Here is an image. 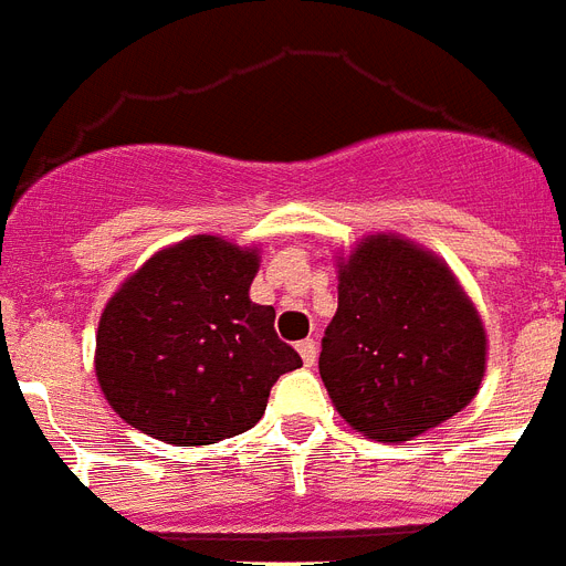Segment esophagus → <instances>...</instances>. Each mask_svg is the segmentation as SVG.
I'll use <instances>...</instances> for the list:
<instances>
[{"label": "esophagus", "mask_w": 566, "mask_h": 566, "mask_svg": "<svg viewBox=\"0 0 566 566\" xmlns=\"http://www.w3.org/2000/svg\"><path fill=\"white\" fill-rule=\"evenodd\" d=\"M296 348H298V355H302V363H305V366H314V363H316V343H314V339H302Z\"/></svg>", "instance_id": "obj_1"}]
</instances>
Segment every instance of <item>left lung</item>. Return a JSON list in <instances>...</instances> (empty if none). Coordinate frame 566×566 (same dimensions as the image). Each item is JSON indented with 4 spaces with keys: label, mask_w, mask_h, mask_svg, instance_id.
Segmentation results:
<instances>
[{
    "label": "left lung",
    "mask_w": 566,
    "mask_h": 566,
    "mask_svg": "<svg viewBox=\"0 0 566 566\" xmlns=\"http://www.w3.org/2000/svg\"><path fill=\"white\" fill-rule=\"evenodd\" d=\"M485 331L453 273L392 235L363 241L339 270L319 375L348 424L407 442L457 416L480 389Z\"/></svg>",
    "instance_id": "8db88e82"
}]
</instances>
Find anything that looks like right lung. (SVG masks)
I'll return each mask as SVG.
<instances>
[{"instance_id":"add662e5","label":"right lung","mask_w":566,"mask_h":566,"mask_svg":"<svg viewBox=\"0 0 566 566\" xmlns=\"http://www.w3.org/2000/svg\"><path fill=\"white\" fill-rule=\"evenodd\" d=\"M255 250L195 235L156 252L109 298L95 371L109 407L159 442L191 448L255 427L270 389L302 357L255 305Z\"/></svg>"}]
</instances>
